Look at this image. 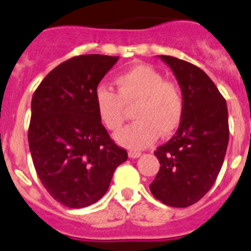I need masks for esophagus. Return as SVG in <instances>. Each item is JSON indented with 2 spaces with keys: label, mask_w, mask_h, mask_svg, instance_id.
Instances as JSON below:
<instances>
[{
  "label": "esophagus",
  "mask_w": 251,
  "mask_h": 251,
  "mask_svg": "<svg viewBox=\"0 0 251 251\" xmlns=\"http://www.w3.org/2000/svg\"><path fill=\"white\" fill-rule=\"evenodd\" d=\"M142 156V153L140 152H135V151H130L129 152V157L130 158H138Z\"/></svg>",
  "instance_id": "esophagus-1"
}]
</instances>
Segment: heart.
<instances>
[{
	"instance_id": "b5f03b06",
	"label": "heart",
	"mask_w": 251,
	"mask_h": 251,
	"mask_svg": "<svg viewBox=\"0 0 251 251\" xmlns=\"http://www.w3.org/2000/svg\"><path fill=\"white\" fill-rule=\"evenodd\" d=\"M119 94L100 85L94 101L98 117L109 131H117L125 121V107H134V124L115 135L116 142L127 150L140 151L153 144L158 135L168 136L178 129L184 112L180 87L166 81L150 66H135L116 78Z\"/></svg>"
}]
</instances>
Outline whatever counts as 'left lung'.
<instances>
[{"label": "left lung", "mask_w": 251, "mask_h": 251, "mask_svg": "<svg viewBox=\"0 0 251 251\" xmlns=\"http://www.w3.org/2000/svg\"><path fill=\"white\" fill-rule=\"evenodd\" d=\"M158 58L178 81L184 112L175 135L154 152L161 166L150 189L165 205L187 207L206 195L221 172L229 139L227 103L202 69L174 56Z\"/></svg>", "instance_id": "left-lung-1"}]
</instances>
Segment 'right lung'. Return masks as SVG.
Listing matches in <instances>:
<instances>
[{
	"mask_svg": "<svg viewBox=\"0 0 251 251\" xmlns=\"http://www.w3.org/2000/svg\"><path fill=\"white\" fill-rule=\"evenodd\" d=\"M119 56L89 54L55 67L32 98L28 143L41 183L72 209L97 202L127 152L98 117L94 93Z\"/></svg>",
	"mask_w": 251,
	"mask_h": 251,
	"instance_id": "obj_1",
	"label": "right lung"
}]
</instances>
